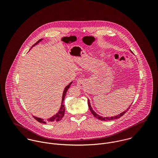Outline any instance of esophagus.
Returning <instances> with one entry per match:
<instances>
[{
  "label": "esophagus",
  "instance_id": "1",
  "mask_svg": "<svg viewBox=\"0 0 158 158\" xmlns=\"http://www.w3.org/2000/svg\"><path fill=\"white\" fill-rule=\"evenodd\" d=\"M85 81L83 78H79L77 80V85L80 87H82L85 85Z\"/></svg>",
  "mask_w": 158,
  "mask_h": 158
}]
</instances>
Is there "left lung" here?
Here are the masks:
<instances>
[{"label":"left lung","instance_id":"obj_1","mask_svg":"<svg viewBox=\"0 0 158 158\" xmlns=\"http://www.w3.org/2000/svg\"><path fill=\"white\" fill-rule=\"evenodd\" d=\"M88 106H89V110H90V112L91 113L93 114V115L95 117H96L97 118H98V120H103V121H107V120H114V119H117V118H119L120 117H122L123 115H124V114H125V113H127V111H128V110L130 109V106H131V105H130V106L126 110V111H123V112H122V113H120V114H118L117 115H115V116H114V117H103L102 116H100V115H98V114H97V113H95L94 110H93V109H92V108L91 107V105H90V101H89V100L88 99Z\"/></svg>","mask_w":158,"mask_h":158}]
</instances>
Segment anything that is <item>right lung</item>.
Listing matches in <instances>:
<instances>
[{"label": "right lung", "instance_id": "right-lung-1", "mask_svg": "<svg viewBox=\"0 0 158 158\" xmlns=\"http://www.w3.org/2000/svg\"><path fill=\"white\" fill-rule=\"evenodd\" d=\"M43 39H41L40 40L38 41H37L34 45H33L31 47V48H33V47H34L35 45H37L38 43H40V42H41ZM72 83V82H70L68 86L66 87H65L64 91H63V96H62V101H61V107H60V109L59 110V111L58 113H56V114H55L53 116L51 117L50 118H48L47 120H44L43 118H40V117H35L33 115V117L37 120L40 123H53V122H58V121H60L62 118L64 117V112H65V108H64V98H65V96H66V92L68 91L69 88H70L71 84Z\"/></svg>", "mask_w": 158, "mask_h": 158}]
</instances>
